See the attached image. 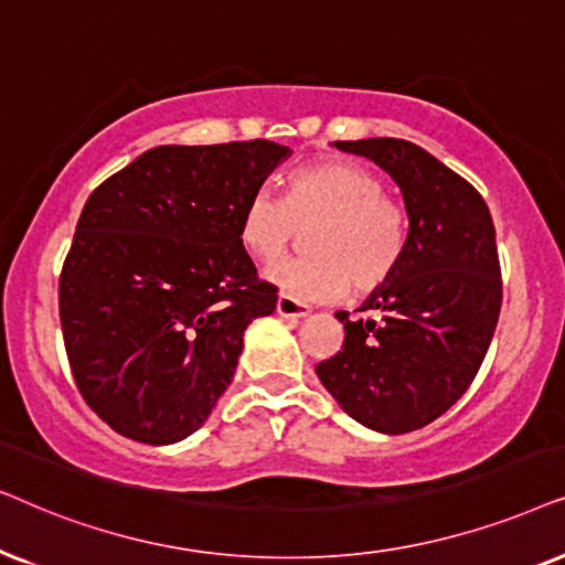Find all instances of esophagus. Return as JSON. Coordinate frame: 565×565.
I'll list each match as a JSON object with an SVG mask.
<instances>
[{
  "label": "esophagus",
  "instance_id": "34e87169",
  "mask_svg": "<svg viewBox=\"0 0 565 565\" xmlns=\"http://www.w3.org/2000/svg\"><path fill=\"white\" fill-rule=\"evenodd\" d=\"M276 312L281 315V318L302 320V318H307V315H310L312 310H310V307H307L305 302H297L295 297L281 295V297H278V302H276Z\"/></svg>",
  "mask_w": 565,
  "mask_h": 565
}]
</instances>
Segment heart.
I'll return each mask as SVG.
<instances>
[{"mask_svg":"<svg viewBox=\"0 0 565 565\" xmlns=\"http://www.w3.org/2000/svg\"><path fill=\"white\" fill-rule=\"evenodd\" d=\"M312 255L278 263L268 278L289 297L328 302L385 287L408 247V216L382 180L356 162L326 160L289 178L287 199L255 191L239 214V243L255 260H281L302 237Z\"/></svg>","mask_w":565,"mask_h":565,"instance_id":"b5f03b06","label":"heart"}]
</instances>
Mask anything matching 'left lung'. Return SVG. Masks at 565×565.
<instances>
[{"mask_svg": "<svg viewBox=\"0 0 565 565\" xmlns=\"http://www.w3.org/2000/svg\"><path fill=\"white\" fill-rule=\"evenodd\" d=\"M380 164L403 193L408 247L397 274L343 322V349L315 366L353 420L408 434L465 395L501 312V266L483 195L405 139L335 141Z\"/></svg>", "mask_w": 565, "mask_h": 565, "instance_id": "obj_1", "label": "left lung"}]
</instances>
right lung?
Segmentation results:
<instances>
[{
	"label": "right lung",
	"instance_id": "right-lung-1",
	"mask_svg": "<svg viewBox=\"0 0 565 565\" xmlns=\"http://www.w3.org/2000/svg\"><path fill=\"white\" fill-rule=\"evenodd\" d=\"M289 147H154L89 193L58 278L82 397L113 431L175 445L235 377L243 333L276 310L239 214Z\"/></svg>",
	"mask_w": 565,
	"mask_h": 565
}]
</instances>
